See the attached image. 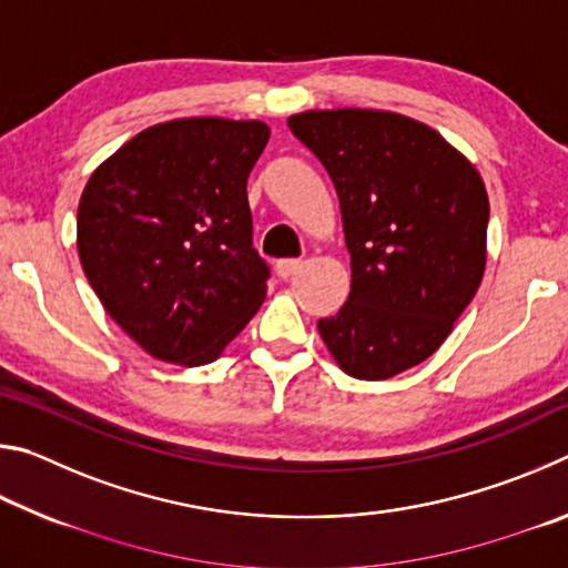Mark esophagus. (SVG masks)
I'll use <instances>...</instances> for the list:
<instances>
[{
  "instance_id": "34e87169",
  "label": "esophagus",
  "mask_w": 568,
  "mask_h": 568,
  "mask_svg": "<svg viewBox=\"0 0 568 568\" xmlns=\"http://www.w3.org/2000/svg\"><path fill=\"white\" fill-rule=\"evenodd\" d=\"M301 265H303V261H297V257H283V261L275 263V273H277V277L287 281V277H291Z\"/></svg>"
}]
</instances>
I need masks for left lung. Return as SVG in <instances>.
Instances as JSON below:
<instances>
[{
    "label": "left lung",
    "instance_id": "8db88e82",
    "mask_svg": "<svg viewBox=\"0 0 568 568\" xmlns=\"http://www.w3.org/2000/svg\"><path fill=\"white\" fill-rule=\"evenodd\" d=\"M291 130L338 192L351 295L318 321L353 378L386 381L434 355L486 271L488 195L436 130L386 110H307Z\"/></svg>",
    "mask_w": 568,
    "mask_h": 568
}]
</instances>
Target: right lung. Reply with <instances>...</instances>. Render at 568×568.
Masks as SVG:
<instances>
[{"label":"right lung","mask_w":568,"mask_h":568,"mask_svg":"<svg viewBox=\"0 0 568 568\" xmlns=\"http://www.w3.org/2000/svg\"><path fill=\"white\" fill-rule=\"evenodd\" d=\"M267 138L261 120L160 122L84 185L82 271L152 358L213 363L263 305L271 271L253 247L247 175Z\"/></svg>","instance_id":"right-lung-1"}]
</instances>
